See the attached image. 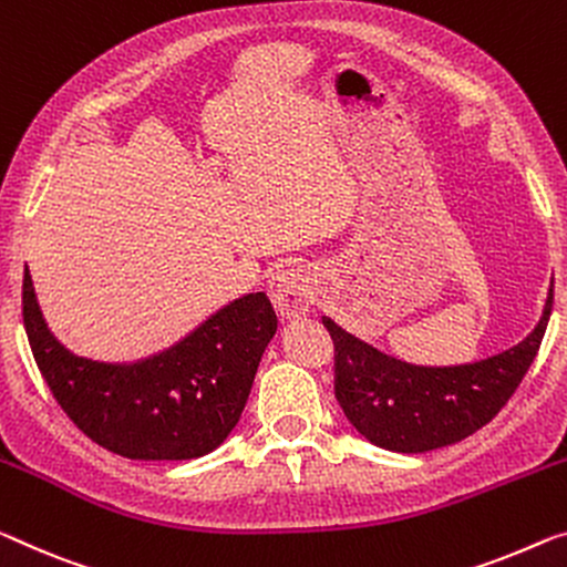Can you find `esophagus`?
<instances>
[{
	"label": "esophagus",
	"mask_w": 567,
	"mask_h": 567,
	"mask_svg": "<svg viewBox=\"0 0 567 567\" xmlns=\"http://www.w3.org/2000/svg\"><path fill=\"white\" fill-rule=\"evenodd\" d=\"M268 293H271L276 311L286 319L307 317L313 309V299H317V286L313 278L303 268H286L278 271L271 284H268Z\"/></svg>",
	"instance_id": "1"
}]
</instances>
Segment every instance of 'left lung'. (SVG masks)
<instances>
[{
	"instance_id": "obj_1",
	"label": "left lung",
	"mask_w": 567,
	"mask_h": 567,
	"mask_svg": "<svg viewBox=\"0 0 567 567\" xmlns=\"http://www.w3.org/2000/svg\"><path fill=\"white\" fill-rule=\"evenodd\" d=\"M553 286L543 317L522 342L464 364H413L380 352L324 317L334 339V395L357 431L374 446L425 454L476 433L507 405L543 344Z\"/></svg>"
}]
</instances>
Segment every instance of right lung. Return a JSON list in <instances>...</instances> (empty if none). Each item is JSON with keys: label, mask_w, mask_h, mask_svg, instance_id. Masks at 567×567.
<instances>
[{"label": "right lung", "mask_w": 567, "mask_h": 567, "mask_svg": "<svg viewBox=\"0 0 567 567\" xmlns=\"http://www.w3.org/2000/svg\"><path fill=\"white\" fill-rule=\"evenodd\" d=\"M22 317L60 408L91 441L134 461H187L220 446L240 421L278 327L258 291L225 303L167 350L134 362L91 360L50 332L30 271Z\"/></svg>", "instance_id": "obj_1"}]
</instances>
